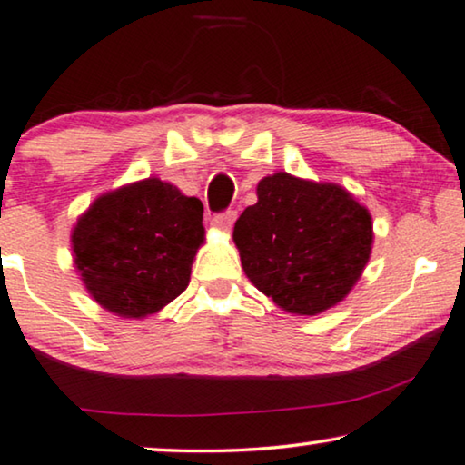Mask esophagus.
Masks as SVG:
<instances>
[{"instance_id":"obj_1","label":"esophagus","mask_w":465,"mask_h":465,"mask_svg":"<svg viewBox=\"0 0 465 465\" xmlns=\"http://www.w3.org/2000/svg\"><path fill=\"white\" fill-rule=\"evenodd\" d=\"M234 220H237V212L234 210H226L222 213H216V216L212 218V224L216 228H224V231H228L234 224Z\"/></svg>"}]
</instances>
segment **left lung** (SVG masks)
<instances>
[{
	"instance_id": "left-lung-1",
	"label": "left lung",
	"mask_w": 465,
	"mask_h": 465,
	"mask_svg": "<svg viewBox=\"0 0 465 465\" xmlns=\"http://www.w3.org/2000/svg\"><path fill=\"white\" fill-rule=\"evenodd\" d=\"M243 271L282 311L319 314L348 295L369 262L373 224L352 194L285 172L260 180L232 232Z\"/></svg>"
}]
</instances>
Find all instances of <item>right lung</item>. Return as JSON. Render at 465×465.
<instances>
[{
  "label": "right lung",
  "instance_id": "add662e5",
  "mask_svg": "<svg viewBox=\"0 0 465 465\" xmlns=\"http://www.w3.org/2000/svg\"><path fill=\"white\" fill-rule=\"evenodd\" d=\"M203 237L201 201L149 178L94 201L71 239L92 298L106 311L140 319L184 292Z\"/></svg>",
  "mask_w": 465,
  "mask_h": 465
}]
</instances>
